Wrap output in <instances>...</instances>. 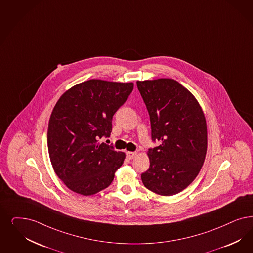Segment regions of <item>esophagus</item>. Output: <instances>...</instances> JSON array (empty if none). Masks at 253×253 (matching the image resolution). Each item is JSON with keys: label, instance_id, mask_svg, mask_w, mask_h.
Segmentation results:
<instances>
[{"label": "esophagus", "instance_id": "1", "mask_svg": "<svg viewBox=\"0 0 253 253\" xmlns=\"http://www.w3.org/2000/svg\"><path fill=\"white\" fill-rule=\"evenodd\" d=\"M126 155H127V158L129 160H132V159H134V158L137 156V153L136 152H132V151H127Z\"/></svg>", "mask_w": 253, "mask_h": 253}]
</instances>
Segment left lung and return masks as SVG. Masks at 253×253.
<instances>
[{
    "instance_id": "1",
    "label": "left lung",
    "mask_w": 253,
    "mask_h": 253,
    "mask_svg": "<svg viewBox=\"0 0 253 253\" xmlns=\"http://www.w3.org/2000/svg\"><path fill=\"white\" fill-rule=\"evenodd\" d=\"M148 109L152 140L161 145L148 151L150 166L141 174L144 186L163 196L186 189L198 175L208 149L205 114L196 98L176 80L137 81Z\"/></svg>"
}]
</instances>
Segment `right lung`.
<instances>
[{
  "instance_id": "1",
  "label": "right lung",
  "mask_w": 253,
  "mask_h": 253,
  "mask_svg": "<svg viewBox=\"0 0 253 253\" xmlns=\"http://www.w3.org/2000/svg\"><path fill=\"white\" fill-rule=\"evenodd\" d=\"M133 83L89 79L67 89L50 115L47 148L56 174L84 196L105 190L125 153L100 144L110 136L112 118L131 94Z\"/></svg>"
}]
</instances>
